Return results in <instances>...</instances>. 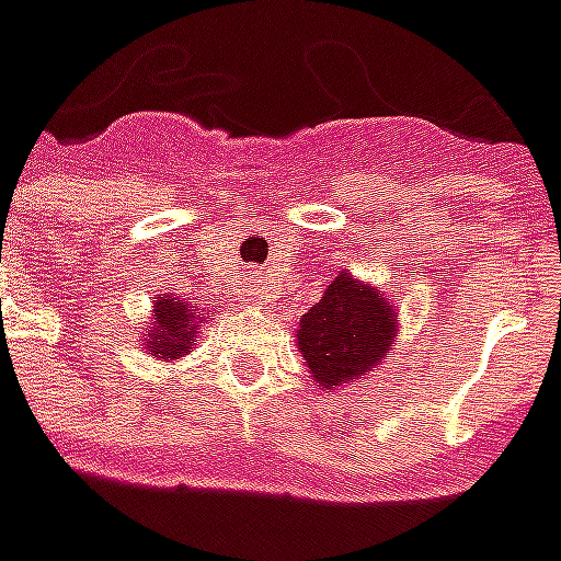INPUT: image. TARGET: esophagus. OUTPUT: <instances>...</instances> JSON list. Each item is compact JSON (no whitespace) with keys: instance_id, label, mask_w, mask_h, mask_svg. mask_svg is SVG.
Segmentation results:
<instances>
[{"instance_id":"1","label":"esophagus","mask_w":561,"mask_h":561,"mask_svg":"<svg viewBox=\"0 0 561 561\" xmlns=\"http://www.w3.org/2000/svg\"><path fill=\"white\" fill-rule=\"evenodd\" d=\"M253 302H268L272 299V287H265V280H256V287H253Z\"/></svg>"}]
</instances>
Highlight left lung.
Here are the masks:
<instances>
[{
	"instance_id": "left-lung-1",
	"label": "left lung",
	"mask_w": 561,
	"mask_h": 561,
	"mask_svg": "<svg viewBox=\"0 0 561 561\" xmlns=\"http://www.w3.org/2000/svg\"><path fill=\"white\" fill-rule=\"evenodd\" d=\"M393 339L391 305L381 293L339 274L323 299L299 320V351L311 376L327 391L369 373L388 354Z\"/></svg>"
}]
</instances>
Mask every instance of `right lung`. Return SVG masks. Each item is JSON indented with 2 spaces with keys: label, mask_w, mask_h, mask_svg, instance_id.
Masks as SVG:
<instances>
[{
  "label": "right lung",
  "mask_w": 561,
  "mask_h": 561,
  "mask_svg": "<svg viewBox=\"0 0 561 561\" xmlns=\"http://www.w3.org/2000/svg\"><path fill=\"white\" fill-rule=\"evenodd\" d=\"M195 330H198L195 305H185L173 296H158L156 323L149 327L146 347H152V354L161 360H176L188 354V345L195 342Z\"/></svg>",
  "instance_id": "right-lung-1"
}]
</instances>
